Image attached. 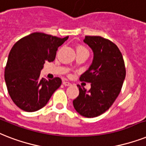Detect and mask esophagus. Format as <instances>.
Segmentation results:
<instances>
[{"mask_svg":"<svg viewBox=\"0 0 146 146\" xmlns=\"http://www.w3.org/2000/svg\"><path fill=\"white\" fill-rule=\"evenodd\" d=\"M62 84H63L65 86H71V85H72V84H71V83L68 82V81H63V82H62Z\"/></svg>","mask_w":146,"mask_h":146,"instance_id":"obj_1","label":"esophagus"}]
</instances>
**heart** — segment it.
I'll return each mask as SVG.
<instances>
[{
    "label": "heart",
    "instance_id": "1",
    "mask_svg": "<svg viewBox=\"0 0 146 146\" xmlns=\"http://www.w3.org/2000/svg\"><path fill=\"white\" fill-rule=\"evenodd\" d=\"M83 50L87 51V50L85 48L84 46H82V45H78V46H77V51H83Z\"/></svg>",
    "mask_w": 146,
    "mask_h": 146
}]
</instances>
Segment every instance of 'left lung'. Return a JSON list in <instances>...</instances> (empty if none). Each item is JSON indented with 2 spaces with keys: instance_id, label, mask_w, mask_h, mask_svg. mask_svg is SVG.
Masks as SVG:
<instances>
[{
  "instance_id": "1",
  "label": "left lung",
  "mask_w": 146,
  "mask_h": 146,
  "mask_svg": "<svg viewBox=\"0 0 146 146\" xmlns=\"http://www.w3.org/2000/svg\"><path fill=\"white\" fill-rule=\"evenodd\" d=\"M85 44L92 49L93 59L80 80L91 83L90 89L79 88L73 100L75 110L84 117H94L108 110L119 95L126 69L123 56L116 44L100 36H86Z\"/></svg>"
}]
</instances>
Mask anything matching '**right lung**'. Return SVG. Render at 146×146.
I'll return each mask as SVG.
<instances>
[{
	"mask_svg": "<svg viewBox=\"0 0 146 146\" xmlns=\"http://www.w3.org/2000/svg\"><path fill=\"white\" fill-rule=\"evenodd\" d=\"M68 38L35 32L18 40L11 49L4 71L8 93L22 110L32 112L46 105L62 84L59 78H40L46 62H53L58 47Z\"/></svg>",
	"mask_w": 146,
	"mask_h": 146,
	"instance_id": "add662e5",
	"label": "right lung"
}]
</instances>
